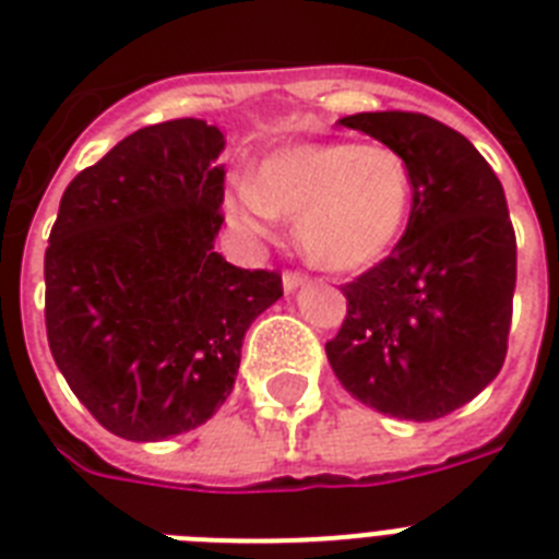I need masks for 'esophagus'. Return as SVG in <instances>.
<instances>
[{
  "label": "esophagus",
  "mask_w": 559,
  "mask_h": 559,
  "mask_svg": "<svg viewBox=\"0 0 559 559\" xmlns=\"http://www.w3.org/2000/svg\"><path fill=\"white\" fill-rule=\"evenodd\" d=\"M305 281H307L305 272H296V270H287V272H284V289H287V293H293V289L301 287Z\"/></svg>",
  "instance_id": "34e87169"
}]
</instances>
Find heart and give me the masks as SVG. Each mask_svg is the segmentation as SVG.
<instances>
[{
	"label": "heart",
	"instance_id": "heart-1",
	"mask_svg": "<svg viewBox=\"0 0 559 559\" xmlns=\"http://www.w3.org/2000/svg\"><path fill=\"white\" fill-rule=\"evenodd\" d=\"M412 211L406 162L389 147L354 142L293 144L270 153L254 182L228 197L237 226L263 231L275 214L296 219L307 261L359 272L394 249Z\"/></svg>",
	"mask_w": 559,
	"mask_h": 559
}]
</instances>
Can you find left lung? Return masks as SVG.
I'll use <instances>...</instances> for the list:
<instances>
[{
    "label": "left lung",
    "instance_id": "1",
    "mask_svg": "<svg viewBox=\"0 0 559 559\" xmlns=\"http://www.w3.org/2000/svg\"><path fill=\"white\" fill-rule=\"evenodd\" d=\"M342 124L406 162L412 211L389 258L342 287L348 316L328 362L359 403L438 420L490 385L508 354L516 235L502 182L464 135L420 112Z\"/></svg>",
    "mask_w": 559,
    "mask_h": 559
}]
</instances>
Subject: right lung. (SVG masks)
<instances>
[{"label": "right lung", "mask_w": 559, "mask_h": 559, "mask_svg": "<svg viewBox=\"0 0 559 559\" xmlns=\"http://www.w3.org/2000/svg\"><path fill=\"white\" fill-rule=\"evenodd\" d=\"M200 118L135 130L69 182L46 249V333L57 368L104 429L165 441L235 389L249 324L281 275L214 252L217 156Z\"/></svg>", "instance_id": "right-lung-1"}]
</instances>
